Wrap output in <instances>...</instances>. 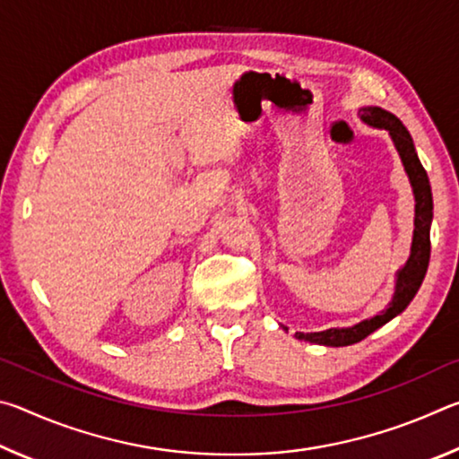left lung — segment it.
<instances>
[{
  "instance_id": "1",
  "label": "left lung",
  "mask_w": 459,
  "mask_h": 459,
  "mask_svg": "<svg viewBox=\"0 0 459 459\" xmlns=\"http://www.w3.org/2000/svg\"><path fill=\"white\" fill-rule=\"evenodd\" d=\"M360 119L367 123V126L375 129H386L388 135H391L394 150H397L399 158L403 161V168H405V174L409 178L411 190H413L415 196V229H413V240H411V253L409 259L405 261L397 271V279H394V293L391 301H388L383 312L368 317V320H362L359 324L351 325V328H330L324 332H295V338L312 342V344L320 346H351L356 342L364 340L370 336L372 332L378 330L380 325L391 322L393 317L405 312V307L413 301L415 293L421 287L427 265H429V253H431V243H429V229L433 221V196H431V186L427 172L419 161V155L415 152L413 139H411L407 127L403 126L399 117H394L393 113L385 111L380 107H362L359 108ZM283 330L287 328L283 325Z\"/></svg>"
}]
</instances>
